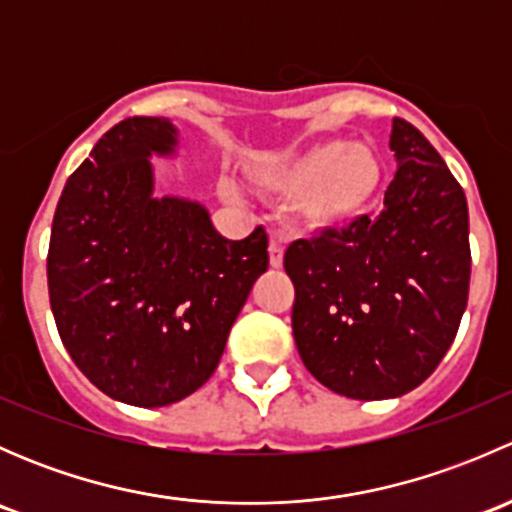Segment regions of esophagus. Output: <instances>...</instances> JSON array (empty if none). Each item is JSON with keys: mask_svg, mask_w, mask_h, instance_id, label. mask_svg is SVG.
<instances>
[{"mask_svg": "<svg viewBox=\"0 0 512 512\" xmlns=\"http://www.w3.org/2000/svg\"><path fill=\"white\" fill-rule=\"evenodd\" d=\"M282 260H285V242H282L280 237H272L270 240V265L275 267V270H280Z\"/></svg>", "mask_w": 512, "mask_h": 512, "instance_id": "obj_1", "label": "esophagus"}]
</instances>
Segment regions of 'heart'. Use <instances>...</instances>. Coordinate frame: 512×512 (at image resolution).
Here are the masks:
<instances>
[{
    "instance_id": "1",
    "label": "heart",
    "mask_w": 512,
    "mask_h": 512,
    "mask_svg": "<svg viewBox=\"0 0 512 512\" xmlns=\"http://www.w3.org/2000/svg\"><path fill=\"white\" fill-rule=\"evenodd\" d=\"M255 183L267 198L292 203L304 230H342L374 208L384 188V163L366 143L332 138L262 165Z\"/></svg>"
}]
</instances>
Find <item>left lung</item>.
<instances>
[{
  "instance_id": "obj_1",
  "label": "left lung",
  "mask_w": 512,
  "mask_h": 512,
  "mask_svg": "<svg viewBox=\"0 0 512 512\" xmlns=\"http://www.w3.org/2000/svg\"><path fill=\"white\" fill-rule=\"evenodd\" d=\"M389 146L384 210L285 252L292 334L309 374L349 399L409 394L453 344L468 302V203L436 148L404 118Z\"/></svg>"
}]
</instances>
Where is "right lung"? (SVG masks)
Masks as SVG:
<instances>
[{
	"instance_id": "obj_1",
	"label": "right lung",
	"mask_w": 512,
	"mask_h": 512,
	"mask_svg": "<svg viewBox=\"0 0 512 512\" xmlns=\"http://www.w3.org/2000/svg\"><path fill=\"white\" fill-rule=\"evenodd\" d=\"M168 118L103 133L66 180L46 280L74 364L111 399L156 409L213 376L227 334L270 265L265 227L227 240L195 200L153 195L151 156H173Z\"/></svg>"
}]
</instances>
